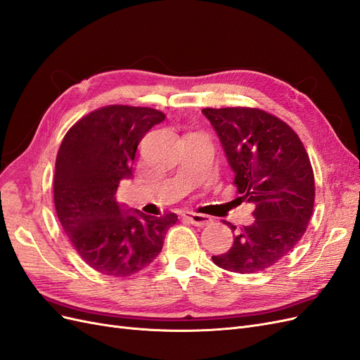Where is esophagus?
<instances>
[{
	"mask_svg": "<svg viewBox=\"0 0 360 360\" xmlns=\"http://www.w3.org/2000/svg\"><path fill=\"white\" fill-rule=\"evenodd\" d=\"M183 217L191 221V224H193L195 226H205L212 222V217L207 214H201V213H195V212H183L181 213Z\"/></svg>",
	"mask_w": 360,
	"mask_h": 360,
	"instance_id": "1",
	"label": "esophagus"
}]
</instances>
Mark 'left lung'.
Masks as SVG:
<instances>
[{"mask_svg": "<svg viewBox=\"0 0 360 360\" xmlns=\"http://www.w3.org/2000/svg\"><path fill=\"white\" fill-rule=\"evenodd\" d=\"M234 171L242 198L254 204L255 221L237 231L216 266L255 274L274 266L299 243L312 216L315 186L309 156L297 134L257 108H204Z\"/></svg>", "mask_w": 360, "mask_h": 360, "instance_id": "left-lung-1", "label": "left lung"}]
</instances>
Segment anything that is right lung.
Segmentation results:
<instances>
[{"label": "right lung", "mask_w": 360, "mask_h": 360, "mask_svg": "<svg viewBox=\"0 0 360 360\" xmlns=\"http://www.w3.org/2000/svg\"><path fill=\"white\" fill-rule=\"evenodd\" d=\"M165 114L111 105L70 127L60 146L53 177L58 221L76 252L103 275L138 274L160 254L176 213L147 216L117 202L120 181L132 179L141 139Z\"/></svg>", "instance_id": "1"}]
</instances>
